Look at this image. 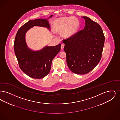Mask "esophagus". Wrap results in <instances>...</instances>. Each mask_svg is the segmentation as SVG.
Listing matches in <instances>:
<instances>
[{
    "mask_svg": "<svg viewBox=\"0 0 120 120\" xmlns=\"http://www.w3.org/2000/svg\"><path fill=\"white\" fill-rule=\"evenodd\" d=\"M64 48V44H61V50H63Z\"/></svg>",
    "mask_w": 120,
    "mask_h": 120,
    "instance_id": "34e87169",
    "label": "esophagus"
}]
</instances>
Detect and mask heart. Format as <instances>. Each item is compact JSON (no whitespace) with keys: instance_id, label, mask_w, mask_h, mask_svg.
I'll return each instance as SVG.
<instances>
[{"instance_id":"b5f03b06","label":"heart","mask_w":120,"mask_h":120,"mask_svg":"<svg viewBox=\"0 0 120 120\" xmlns=\"http://www.w3.org/2000/svg\"><path fill=\"white\" fill-rule=\"evenodd\" d=\"M56 31L62 33L65 38H69L73 36L80 27V21L75 17H63L56 19L54 22Z\"/></svg>"}]
</instances>
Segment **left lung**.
Returning a JSON list of instances; mask_svg holds the SVG:
<instances>
[{"label": "left lung", "mask_w": 120, "mask_h": 120, "mask_svg": "<svg viewBox=\"0 0 120 120\" xmlns=\"http://www.w3.org/2000/svg\"><path fill=\"white\" fill-rule=\"evenodd\" d=\"M83 30L64 40L68 67L73 73H89L99 62L104 46L105 37L99 25L87 16Z\"/></svg>", "instance_id": "obj_1"}]
</instances>
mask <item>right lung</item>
Wrapping results in <instances>:
<instances>
[{"instance_id": "right-lung-1", "label": "right lung", "mask_w": 120, "mask_h": 120, "mask_svg": "<svg viewBox=\"0 0 120 120\" xmlns=\"http://www.w3.org/2000/svg\"><path fill=\"white\" fill-rule=\"evenodd\" d=\"M37 19L28 21L19 29L16 34L14 48L21 70L32 78H43L49 73L53 59L60 50L61 44L55 46H46L34 51L29 48L26 40L27 32L34 26L47 28L51 31L49 19Z\"/></svg>"}]
</instances>
